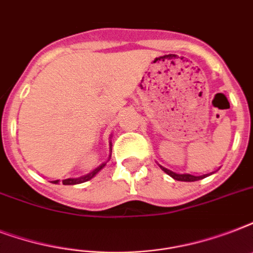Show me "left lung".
Segmentation results:
<instances>
[{
    "mask_svg": "<svg viewBox=\"0 0 253 253\" xmlns=\"http://www.w3.org/2000/svg\"><path fill=\"white\" fill-rule=\"evenodd\" d=\"M159 167H160L162 170H164L168 176L172 177V178H174V180L177 181H185V182H193V181H198L201 180V178H205V177L210 176V173H208V174H202V176H193V174H189V173H182V174H181V173L172 172V170L164 168V167L160 166V164H159Z\"/></svg>",
    "mask_w": 253,
    "mask_h": 253,
    "instance_id": "1",
    "label": "left lung"
}]
</instances>
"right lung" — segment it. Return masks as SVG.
<instances>
[{
  "label": "right lung",
  "instance_id": "1",
  "mask_svg": "<svg viewBox=\"0 0 253 253\" xmlns=\"http://www.w3.org/2000/svg\"><path fill=\"white\" fill-rule=\"evenodd\" d=\"M109 143H110V155H109V159H107V162H109V160H110V158H111V140ZM107 162L102 163L101 166H98L95 169H93L90 173H87V174H85V176L76 177V178H65V180H63V184H64V185H76V184H83V182H86V181L91 180V178H93V177H94L95 174H97V173H98L99 170L103 168V167L106 166ZM59 181H60V180L52 181V184H59Z\"/></svg>",
  "mask_w": 253,
  "mask_h": 253
}]
</instances>
